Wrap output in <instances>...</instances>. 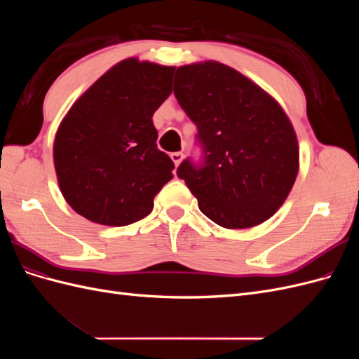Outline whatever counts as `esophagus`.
<instances>
[{
  "label": "esophagus",
  "instance_id": "34e87169",
  "mask_svg": "<svg viewBox=\"0 0 359 359\" xmlns=\"http://www.w3.org/2000/svg\"><path fill=\"white\" fill-rule=\"evenodd\" d=\"M170 158H172L173 163H175V166H180V163H181L182 158H184V154H182V153H172V154H170Z\"/></svg>",
  "mask_w": 359,
  "mask_h": 359
}]
</instances>
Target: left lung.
I'll list each match as a JSON object with an SVG mask.
<instances>
[{"instance_id":"left-lung-1","label":"left lung","mask_w":359,"mask_h":359,"mask_svg":"<svg viewBox=\"0 0 359 359\" xmlns=\"http://www.w3.org/2000/svg\"><path fill=\"white\" fill-rule=\"evenodd\" d=\"M173 94L198 127L202 158H186L177 175L199 210L226 229H247L274 215L299 169L298 139L281 106L217 61L178 67Z\"/></svg>"}]
</instances>
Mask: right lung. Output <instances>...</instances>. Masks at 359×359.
Instances as JSON below:
<instances>
[{
    "label": "right lung",
    "mask_w": 359,
    "mask_h": 359,
    "mask_svg": "<svg viewBox=\"0 0 359 359\" xmlns=\"http://www.w3.org/2000/svg\"><path fill=\"white\" fill-rule=\"evenodd\" d=\"M175 67L127 58L86 90L53 142L60 190L90 222L127 226L144 219L175 168L157 148L153 115L172 93Z\"/></svg>",
    "instance_id": "obj_1"
}]
</instances>
